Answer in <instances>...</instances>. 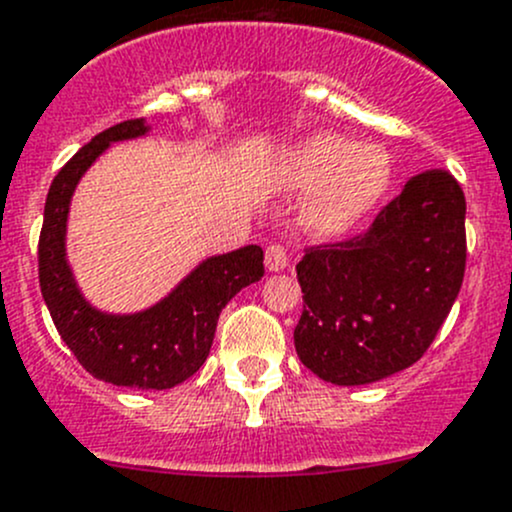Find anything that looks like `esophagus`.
Returning <instances> with one entry per match:
<instances>
[{
    "label": "esophagus",
    "instance_id": "1",
    "mask_svg": "<svg viewBox=\"0 0 512 512\" xmlns=\"http://www.w3.org/2000/svg\"><path fill=\"white\" fill-rule=\"evenodd\" d=\"M265 265L270 272H282L284 267L289 265L287 247L279 245V242H272V245L265 250Z\"/></svg>",
    "mask_w": 512,
    "mask_h": 512
}]
</instances>
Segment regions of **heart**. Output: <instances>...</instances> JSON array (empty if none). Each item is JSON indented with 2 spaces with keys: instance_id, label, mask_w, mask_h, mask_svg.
<instances>
[{
  "instance_id": "1",
  "label": "heart",
  "mask_w": 512,
  "mask_h": 512,
  "mask_svg": "<svg viewBox=\"0 0 512 512\" xmlns=\"http://www.w3.org/2000/svg\"><path fill=\"white\" fill-rule=\"evenodd\" d=\"M277 179L287 188H314L301 213L311 233L341 235L385 196L392 159L378 144L319 132L284 154Z\"/></svg>"
}]
</instances>
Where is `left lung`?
<instances>
[{"label": "left lung", "mask_w": 512, "mask_h": 512, "mask_svg": "<svg viewBox=\"0 0 512 512\" xmlns=\"http://www.w3.org/2000/svg\"><path fill=\"white\" fill-rule=\"evenodd\" d=\"M464 270V191L449 171H422L365 233L306 247L297 265L299 360L333 385L410 368L449 316Z\"/></svg>", "instance_id": "left-lung-1"}]
</instances>
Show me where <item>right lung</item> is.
<instances>
[{"mask_svg": "<svg viewBox=\"0 0 512 512\" xmlns=\"http://www.w3.org/2000/svg\"><path fill=\"white\" fill-rule=\"evenodd\" d=\"M127 120L90 139L53 179L43 208L39 282L51 319L78 363L98 380L139 390H169L191 378L211 353L223 306L242 287L260 282L265 252L245 245L203 260L169 297L139 314H105L90 306L66 260L68 208L80 176L112 142L147 134Z\"/></svg>", "mask_w": 512, "mask_h": 512, "instance_id": "add662e5", "label": "right lung"}]
</instances>
